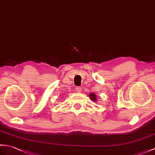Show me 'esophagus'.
Instances as JSON below:
<instances>
[{
  "instance_id": "34e87169",
  "label": "esophagus",
  "mask_w": 155,
  "mask_h": 155,
  "mask_svg": "<svg viewBox=\"0 0 155 155\" xmlns=\"http://www.w3.org/2000/svg\"><path fill=\"white\" fill-rule=\"evenodd\" d=\"M76 91L77 92H81L82 91V88L80 87V86H77L76 88Z\"/></svg>"
}]
</instances>
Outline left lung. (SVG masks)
<instances>
[{
    "instance_id": "8db88e82",
    "label": "left lung",
    "mask_w": 155,
    "mask_h": 155,
    "mask_svg": "<svg viewBox=\"0 0 155 155\" xmlns=\"http://www.w3.org/2000/svg\"><path fill=\"white\" fill-rule=\"evenodd\" d=\"M89 96H90V98H91V99H92L93 100V101H96V96L94 94V93H91V94H90Z\"/></svg>"
}]
</instances>
